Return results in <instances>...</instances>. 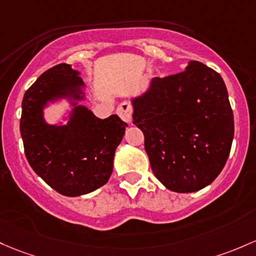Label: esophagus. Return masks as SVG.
<instances>
[{
	"label": "esophagus",
	"mask_w": 256,
	"mask_h": 256,
	"mask_svg": "<svg viewBox=\"0 0 256 256\" xmlns=\"http://www.w3.org/2000/svg\"><path fill=\"white\" fill-rule=\"evenodd\" d=\"M118 115L122 119V122L131 124L132 122V106H131L130 103L122 102L120 103L119 106H118Z\"/></svg>",
	"instance_id": "1"
}]
</instances>
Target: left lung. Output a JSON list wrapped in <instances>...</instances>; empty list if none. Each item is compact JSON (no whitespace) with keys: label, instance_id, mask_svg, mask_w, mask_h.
I'll return each mask as SVG.
<instances>
[{"label":"left lung","instance_id":"left-lung-1","mask_svg":"<svg viewBox=\"0 0 256 256\" xmlns=\"http://www.w3.org/2000/svg\"><path fill=\"white\" fill-rule=\"evenodd\" d=\"M132 106L152 170L168 190L196 192L218 178L234 134L228 94L218 72L190 60L178 74L154 78Z\"/></svg>","mask_w":256,"mask_h":256}]
</instances>
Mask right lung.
I'll list each match as a JSON object with an SVG mask.
<instances>
[{"label":"right lung","instance_id":"add662e5","mask_svg":"<svg viewBox=\"0 0 256 256\" xmlns=\"http://www.w3.org/2000/svg\"><path fill=\"white\" fill-rule=\"evenodd\" d=\"M78 75L69 64H58L29 87L22 103L20 134L28 162L50 187L66 196L87 194L108 182L128 126L118 115L100 119L78 104L85 98ZM60 98L73 106L70 122L50 126L43 108Z\"/></svg>","mask_w":256,"mask_h":256}]
</instances>
